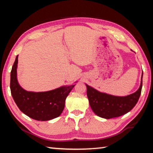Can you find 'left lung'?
Listing matches in <instances>:
<instances>
[{
  "label": "left lung",
  "instance_id": "obj_1",
  "mask_svg": "<svg viewBox=\"0 0 153 153\" xmlns=\"http://www.w3.org/2000/svg\"><path fill=\"white\" fill-rule=\"evenodd\" d=\"M142 76L143 73L138 90L126 97H117L99 92L86 84L87 97L93 112L100 117L111 119L120 117L130 111L135 107L140 96Z\"/></svg>",
  "mask_w": 153,
  "mask_h": 153
}]
</instances>
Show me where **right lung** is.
<instances>
[{
    "mask_svg": "<svg viewBox=\"0 0 153 153\" xmlns=\"http://www.w3.org/2000/svg\"><path fill=\"white\" fill-rule=\"evenodd\" d=\"M17 63L18 55L11 71L10 88L13 98L20 111L38 121H48L59 117L64 109L67 97L76 84L61 86L46 92L27 91L17 81Z\"/></svg>",
    "mask_w": 153,
    "mask_h": 153,
    "instance_id": "obj_1",
    "label": "right lung"
}]
</instances>
